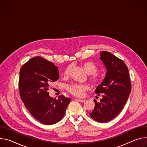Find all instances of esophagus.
<instances>
[{
    "instance_id": "1",
    "label": "esophagus",
    "mask_w": 147,
    "mask_h": 147,
    "mask_svg": "<svg viewBox=\"0 0 147 147\" xmlns=\"http://www.w3.org/2000/svg\"><path fill=\"white\" fill-rule=\"evenodd\" d=\"M76 100H77V101L80 102H85V101H86V100H85V99H77Z\"/></svg>"
}]
</instances>
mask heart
I'll list each match as a JSON object with an SVG mask.
<instances>
[{"mask_svg":"<svg viewBox=\"0 0 147 147\" xmlns=\"http://www.w3.org/2000/svg\"><path fill=\"white\" fill-rule=\"evenodd\" d=\"M82 68L84 69L86 72L90 74V80L95 85H99L102 81V77L96 73L98 71L97 66L91 62H84L81 64ZM71 67H67L63 72V76L67 77L69 76ZM88 89V87L85 84H81L72 83L67 86V90L72 95L80 97L82 96L85 94L86 90Z\"/></svg>","mask_w":147,"mask_h":147,"instance_id":"b5f03b06","label":"heart"}]
</instances>
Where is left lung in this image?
<instances>
[{"label":"left lung","mask_w":147,"mask_h":147,"mask_svg":"<svg viewBox=\"0 0 147 147\" xmlns=\"http://www.w3.org/2000/svg\"><path fill=\"white\" fill-rule=\"evenodd\" d=\"M100 55L107 72L95 90V93L102 98L99 102L94 100L95 108L90 115L98 122L106 123L121 111L131 92V85L128 68L122 60L107 51Z\"/></svg>","instance_id":"8db88e82"}]
</instances>
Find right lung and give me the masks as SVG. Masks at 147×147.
<instances>
[{
	"instance_id": "right-lung-1",
	"label": "right lung",
	"mask_w": 147,
	"mask_h": 147,
	"mask_svg": "<svg viewBox=\"0 0 147 147\" xmlns=\"http://www.w3.org/2000/svg\"><path fill=\"white\" fill-rule=\"evenodd\" d=\"M59 78L58 67L40 56L28 60L20 71V98L32 116L46 125L61 120L71 100L63 95L57 99L49 96L48 90L50 84Z\"/></svg>"
}]
</instances>
